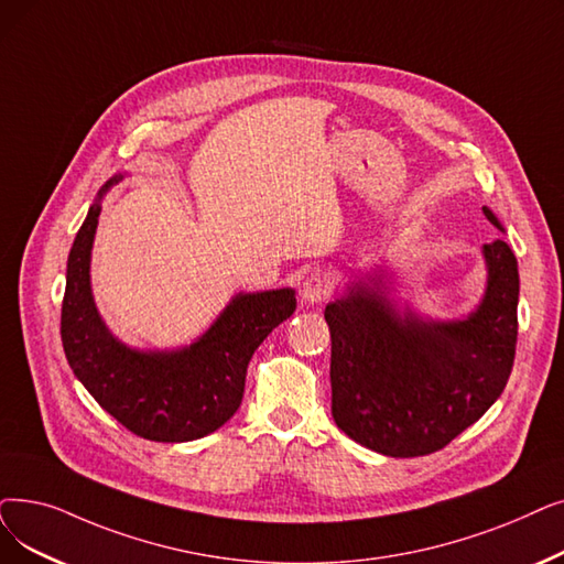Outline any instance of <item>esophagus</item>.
Returning a JSON list of instances; mask_svg holds the SVG:
<instances>
[{
    "mask_svg": "<svg viewBox=\"0 0 564 564\" xmlns=\"http://www.w3.org/2000/svg\"><path fill=\"white\" fill-rule=\"evenodd\" d=\"M329 295H332V283H329V279H325L323 274H311V276H306V281L302 283V290H300L302 302L308 304V306L323 304Z\"/></svg>",
    "mask_w": 564,
    "mask_h": 564,
    "instance_id": "1",
    "label": "esophagus"
}]
</instances>
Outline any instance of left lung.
Returning <instances> with one entry per match:
<instances>
[{"instance_id": "8db88e82", "label": "left lung", "mask_w": 564, "mask_h": 564, "mask_svg": "<svg viewBox=\"0 0 564 564\" xmlns=\"http://www.w3.org/2000/svg\"><path fill=\"white\" fill-rule=\"evenodd\" d=\"M498 230V216L484 207ZM486 288L452 321L391 300L382 267L327 304L332 417L361 447L410 458L443 449L491 408L509 380L519 334V262L502 239L481 247Z\"/></svg>"}]
</instances>
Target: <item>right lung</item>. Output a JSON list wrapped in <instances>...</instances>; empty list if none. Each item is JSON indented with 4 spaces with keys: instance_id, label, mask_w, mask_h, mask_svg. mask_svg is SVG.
I'll return each mask as SVG.
<instances>
[{
    "instance_id": "add662e5",
    "label": "right lung",
    "mask_w": 564,
    "mask_h": 564,
    "mask_svg": "<svg viewBox=\"0 0 564 564\" xmlns=\"http://www.w3.org/2000/svg\"><path fill=\"white\" fill-rule=\"evenodd\" d=\"M110 177L87 212L66 262L62 343L70 371L108 414L154 443H188L221 429L241 405L253 352L295 313L292 288L237 292L191 346L140 350L106 325L91 292V249Z\"/></svg>"
}]
</instances>
